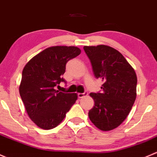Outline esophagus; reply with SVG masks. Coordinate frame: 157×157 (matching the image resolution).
Returning a JSON list of instances; mask_svg holds the SVG:
<instances>
[{
	"label": "esophagus",
	"mask_w": 157,
	"mask_h": 157,
	"mask_svg": "<svg viewBox=\"0 0 157 157\" xmlns=\"http://www.w3.org/2000/svg\"><path fill=\"white\" fill-rule=\"evenodd\" d=\"M86 95H88V92L87 91H85L84 93H78V98H82L85 96H86Z\"/></svg>",
	"instance_id": "esophagus-1"
}]
</instances>
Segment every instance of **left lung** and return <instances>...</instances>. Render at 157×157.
Wrapping results in <instances>:
<instances>
[{
	"mask_svg": "<svg viewBox=\"0 0 157 157\" xmlns=\"http://www.w3.org/2000/svg\"><path fill=\"white\" fill-rule=\"evenodd\" d=\"M84 51L94 76L103 82L102 92L90 94L94 106L88 116L101 130H113L126 119L136 99V73L122 54L111 47L85 46Z\"/></svg>",
	"mask_w": 157,
	"mask_h": 157,
	"instance_id": "left-lung-1",
	"label": "left lung"
}]
</instances>
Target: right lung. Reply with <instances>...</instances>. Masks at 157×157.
<instances>
[{
  "mask_svg": "<svg viewBox=\"0 0 157 157\" xmlns=\"http://www.w3.org/2000/svg\"><path fill=\"white\" fill-rule=\"evenodd\" d=\"M81 54L77 47L55 46L44 50L25 66L19 94L30 119L43 129L56 127L75 103L77 94L55 89L63 78L66 64Z\"/></svg>",
  "mask_w": 157,
  "mask_h": 157,
  "instance_id": "1",
  "label": "right lung"
}]
</instances>
